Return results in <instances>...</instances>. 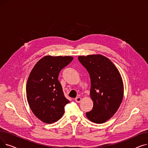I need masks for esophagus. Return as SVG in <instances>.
Instances as JSON below:
<instances>
[{"label": "esophagus", "mask_w": 148, "mask_h": 148, "mask_svg": "<svg viewBox=\"0 0 148 148\" xmlns=\"http://www.w3.org/2000/svg\"><path fill=\"white\" fill-rule=\"evenodd\" d=\"M75 101L77 102V103H80V102L81 101H82V98H81L80 97H79L75 98Z\"/></svg>", "instance_id": "obj_1"}]
</instances>
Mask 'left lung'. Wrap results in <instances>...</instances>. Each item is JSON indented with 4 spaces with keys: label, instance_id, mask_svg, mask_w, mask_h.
Returning a JSON list of instances; mask_svg holds the SVG:
<instances>
[{
    "label": "left lung",
    "instance_id": "1",
    "mask_svg": "<svg viewBox=\"0 0 148 148\" xmlns=\"http://www.w3.org/2000/svg\"><path fill=\"white\" fill-rule=\"evenodd\" d=\"M90 78V95L94 101L92 110L87 118L96 123L110 119L117 112L123 95L122 77L114 65L102 55L79 56Z\"/></svg>",
    "mask_w": 148,
    "mask_h": 148
}]
</instances>
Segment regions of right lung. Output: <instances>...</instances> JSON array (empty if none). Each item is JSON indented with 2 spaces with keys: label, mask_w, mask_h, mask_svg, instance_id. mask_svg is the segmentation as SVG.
<instances>
[{
  "label": "right lung",
  "mask_w": 148,
  "mask_h": 148,
  "mask_svg": "<svg viewBox=\"0 0 148 148\" xmlns=\"http://www.w3.org/2000/svg\"><path fill=\"white\" fill-rule=\"evenodd\" d=\"M73 59L71 56H45L37 62L29 76L27 102L34 114L45 123H52L60 119L65 106L69 103L58 77Z\"/></svg>",
  "instance_id": "right-lung-1"
}]
</instances>
